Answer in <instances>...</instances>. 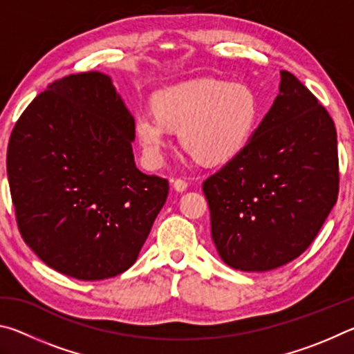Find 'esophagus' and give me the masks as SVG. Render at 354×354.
I'll use <instances>...</instances> for the list:
<instances>
[{
  "label": "esophagus",
  "instance_id": "1",
  "mask_svg": "<svg viewBox=\"0 0 354 354\" xmlns=\"http://www.w3.org/2000/svg\"><path fill=\"white\" fill-rule=\"evenodd\" d=\"M173 187H175L178 192H184L185 189H187V183H185L184 179L178 178V179H175V181H173Z\"/></svg>",
  "mask_w": 354,
  "mask_h": 354
}]
</instances>
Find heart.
I'll return each mask as SVG.
<instances>
[{"instance_id":"obj_1","label":"heart","mask_w":354,"mask_h":354,"mask_svg":"<svg viewBox=\"0 0 354 354\" xmlns=\"http://www.w3.org/2000/svg\"><path fill=\"white\" fill-rule=\"evenodd\" d=\"M153 111L134 120L145 162L158 167L170 147V129H181V143L207 165L231 162L243 153L259 127L262 107L248 84L200 80L158 93Z\"/></svg>"}]
</instances>
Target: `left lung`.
<instances>
[{
  "mask_svg": "<svg viewBox=\"0 0 354 354\" xmlns=\"http://www.w3.org/2000/svg\"><path fill=\"white\" fill-rule=\"evenodd\" d=\"M211 234L227 266L278 268L306 251L339 194L337 134L328 111L289 71L241 156L203 183Z\"/></svg>",
  "mask_w": 354,
  "mask_h": 354,
  "instance_id": "1",
  "label": "left lung"
}]
</instances>
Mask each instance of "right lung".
<instances>
[{
	"label": "right lung",
	"instance_id": "1",
	"mask_svg": "<svg viewBox=\"0 0 354 354\" xmlns=\"http://www.w3.org/2000/svg\"><path fill=\"white\" fill-rule=\"evenodd\" d=\"M134 117L100 71L65 76L21 113L8 147L17 225L67 277H117L136 262L169 181L136 167Z\"/></svg>",
	"mask_w": 354,
	"mask_h": 354
}]
</instances>
